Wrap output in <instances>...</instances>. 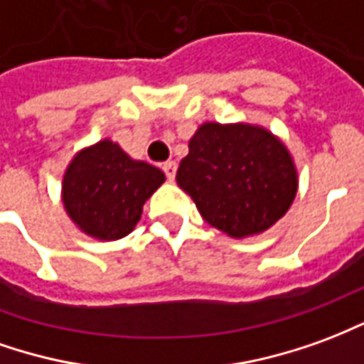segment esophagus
Masks as SVG:
<instances>
[{
    "mask_svg": "<svg viewBox=\"0 0 364 364\" xmlns=\"http://www.w3.org/2000/svg\"><path fill=\"white\" fill-rule=\"evenodd\" d=\"M162 170H164V174H166V178H168V182H172L174 176H176V162L174 161L164 162V164H162Z\"/></svg>",
    "mask_w": 364,
    "mask_h": 364,
    "instance_id": "34e87169",
    "label": "esophagus"
}]
</instances>
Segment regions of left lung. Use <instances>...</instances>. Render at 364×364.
I'll use <instances>...</instances> for the list:
<instances>
[{"label":"left lung","instance_id":"1","mask_svg":"<svg viewBox=\"0 0 364 364\" xmlns=\"http://www.w3.org/2000/svg\"><path fill=\"white\" fill-rule=\"evenodd\" d=\"M188 149L176 182L211 228L235 239L257 235L292 205L298 190L294 161L267 129L203 123Z\"/></svg>","mask_w":364,"mask_h":364}]
</instances>
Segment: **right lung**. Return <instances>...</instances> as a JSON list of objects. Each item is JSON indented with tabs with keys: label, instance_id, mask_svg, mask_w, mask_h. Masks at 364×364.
<instances>
[{
	"label": "right lung",
	"instance_id": "add662e5",
	"mask_svg": "<svg viewBox=\"0 0 364 364\" xmlns=\"http://www.w3.org/2000/svg\"><path fill=\"white\" fill-rule=\"evenodd\" d=\"M162 182V170L133 161L105 139L72 159L63 178V202L84 233L115 241L135 229L143 205Z\"/></svg>",
	"mask_w": 364,
	"mask_h": 364
}]
</instances>
